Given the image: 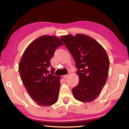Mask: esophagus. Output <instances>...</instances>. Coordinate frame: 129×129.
<instances>
[{
	"mask_svg": "<svg viewBox=\"0 0 129 129\" xmlns=\"http://www.w3.org/2000/svg\"><path fill=\"white\" fill-rule=\"evenodd\" d=\"M70 75H71V74H70V73H68V74H67V75H64V77L65 78H68V77H69Z\"/></svg>",
	"mask_w": 129,
	"mask_h": 129,
	"instance_id": "34e87169",
	"label": "esophagus"
}]
</instances>
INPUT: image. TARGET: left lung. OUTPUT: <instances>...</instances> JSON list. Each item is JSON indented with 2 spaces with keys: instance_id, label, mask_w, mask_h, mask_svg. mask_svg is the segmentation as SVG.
I'll use <instances>...</instances> for the list:
<instances>
[{
  "instance_id": "obj_1",
  "label": "left lung",
  "mask_w": 129,
  "mask_h": 129,
  "mask_svg": "<svg viewBox=\"0 0 129 129\" xmlns=\"http://www.w3.org/2000/svg\"><path fill=\"white\" fill-rule=\"evenodd\" d=\"M75 60L79 82L72 89L75 99L83 102L94 100L108 76L109 57L103 47L91 37L77 34L61 36Z\"/></svg>"
}]
</instances>
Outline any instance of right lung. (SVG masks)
Returning a JSON list of instances; mask_svg holds the SVG:
<instances>
[{
	"mask_svg": "<svg viewBox=\"0 0 129 129\" xmlns=\"http://www.w3.org/2000/svg\"><path fill=\"white\" fill-rule=\"evenodd\" d=\"M63 45L54 36L43 35L32 41L24 52L19 65L21 80L30 97L39 105L49 106L57 101L60 77L48 71L57 48Z\"/></svg>",
	"mask_w": 129,
	"mask_h": 129,
	"instance_id": "obj_1",
	"label": "right lung"
}]
</instances>
